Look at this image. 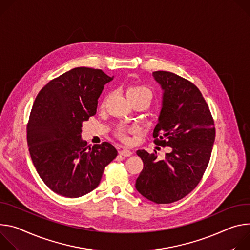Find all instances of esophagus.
I'll list each match as a JSON object with an SVG mask.
<instances>
[{
	"instance_id": "esophagus-1",
	"label": "esophagus",
	"mask_w": 250,
	"mask_h": 250,
	"mask_svg": "<svg viewBox=\"0 0 250 250\" xmlns=\"http://www.w3.org/2000/svg\"><path fill=\"white\" fill-rule=\"evenodd\" d=\"M119 155L123 156V157H130L132 155V152L129 150V149H126V148H123L122 150L119 151Z\"/></svg>"
}]
</instances>
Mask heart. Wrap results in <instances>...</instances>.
<instances>
[{
    "label": "heart",
    "mask_w": 250,
    "mask_h": 250,
    "mask_svg": "<svg viewBox=\"0 0 250 250\" xmlns=\"http://www.w3.org/2000/svg\"><path fill=\"white\" fill-rule=\"evenodd\" d=\"M126 95L128 97V99L132 102L136 99L139 98H148L149 101L152 98V91L145 85H141V84H134V85H130L127 88L126 91ZM134 129L132 127L126 126V125H118L115 129H114V133L115 135L119 138V139L123 140V141H127L128 140V134L133 132Z\"/></svg>",
    "instance_id": "obj_1"
}]
</instances>
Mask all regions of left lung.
I'll return each instance as SVG.
<instances>
[{
    "mask_svg": "<svg viewBox=\"0 0 250 250\" xmlns=\"http://www.w3.org/2000/svg\"><path fill=\"white\" fill-rule=\"evenodd\" d=\"M163 94V107L153 137L161 147H171L164 160L157 153L138 150L144 164L136 188L156 204L177 202L201 182L208 165L215 138L214 121L200 89L169 71H154Z\"/></svg>",
    "mask_w": 250,
    "mask_h": 250,
    "instance_id": "8db88e82",
    "label": "left lung"
}]
</instances>
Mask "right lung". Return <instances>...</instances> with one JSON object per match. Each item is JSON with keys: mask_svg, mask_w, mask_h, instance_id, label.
<instances>
[{"mask_svg": "<svg viewBox=\"0 0 250 250\" xmlns=\"http://www.w3.org/2000/svg\"><path fill=\"white\" fill-rule=\"evenodd\" d=\"M111 80L101 69L76 67L37 95L26 125L27 145L41 179L58 195L73 199L93 190L117 156L110 143L87 147L80 135L82 122L96 114L98 98Z\"/></svg>", "mask_w": 250, "mask_h": 250, "instance_id": "add662e5", "label": "right lung"}]
</instances>
